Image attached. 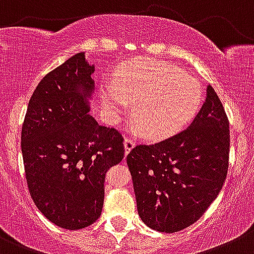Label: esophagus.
Listing matches in <instances>:
<instances>
[{"label":"esophagus","instance_id":"1","mask_svg":"<svg viewBox=\"0 0 254 254\" xmlns=\"http://www.w3.org/2000/svg\"><path fill=\"white\" fill-rule=\"evenodd\" d=\"M136 146V139L131 138V137H126L125 138V152L126 154H128L131 149Z\"/></svg>","mask_w":254,"mask_h":254}]
</instances>
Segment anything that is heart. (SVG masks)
I'll use <instances>...</instances> for the list:
<instances>
[{"mask_svg": "<svg viewBox=\"0 0 254 254\" xmlns=\"http://www.w3.org/2000/svg\"><path fill=\"white\" fill-rule=\"evenodd\" d=\"M116 92L105 96L112 113H122L136 102L134 118L146 136L172 134L187 125L202 102V88L194 77L170 62L138 59L129 62L113 79Z\"/></svg>", "mask_w": 254, "mask_h": 254, "instance_id": "1", "label": "heart"}]
</instances>
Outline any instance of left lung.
<instances>
[{"label": "left lung", "instance_id": "obj_1", "mask_svg": "<svg viewBox=\"0 0 254 254\" xmlns=\"http://www.w3.org/2000/svg\"><path fill=\"white\" fill-rule=\"evenodd\" d=\"M229 123L212 86L190 127L127 156L137 211L158 232L175 233L197 222L221 192L228 172Z\"/></svg>", "mask_w": 254, "mask_h": 254}]
</instances>
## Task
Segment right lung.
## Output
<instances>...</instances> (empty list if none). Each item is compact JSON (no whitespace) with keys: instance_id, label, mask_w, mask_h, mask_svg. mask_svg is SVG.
<instances>
[{"instance_id":"right-lung-1","label":"right lung","mask_w":254,"mask_h":254,"mask_svg":"<svg viewBox=\"0 0 254 254\" xmlns=\"http://www.w3.org/2000/svg\"><path fill=\"white\" fill-rule=\"evenodd\" d=\"M93 72L79 52L46 74L31 96L21 132L33 202L48 221L71 231L100 218L106 173L125 156L122 134L88 115Z\"/></svg>"}]
</instances>
